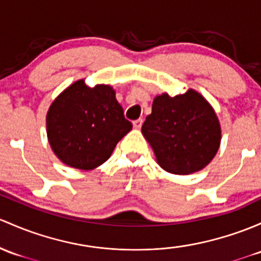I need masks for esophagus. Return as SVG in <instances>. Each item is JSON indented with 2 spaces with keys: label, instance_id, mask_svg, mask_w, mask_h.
I'll list each match as a JSON object with an SVG mask.
<instances>
[{
  "label": "esophagus",
  "instance_id": "obj_1",
  "mask_svg": "<svg viewBox=\"0 0 261 261\" xmlns=\"http://www.w3.org/2000/svg\"><path fill=\"white\" fill-rule=\"evenodd\" d=\"M133 125H134V127H135V128H140V127H141V125H142V119L135 120V121L133 122Z\"/></svg>",
  "mask_w": 261,
  "mask_h": 261
}]
</instances>
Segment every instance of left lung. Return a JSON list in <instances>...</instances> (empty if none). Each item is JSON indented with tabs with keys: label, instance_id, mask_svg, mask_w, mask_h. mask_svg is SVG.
I'll return each instance as SVG.
<instances>
[{
	"label": "left lung",
	"instance_id": "8db88e82",
	"mask_svg": "<svg viewBox=\"0 0 261 261\" xmlns=\"http://www.w3.org/2000/svg\"><path fill=\"white\" fill-rule=\"evenodd\" d=\"M141 131L159 165L176 175L204 169L216 155L221 141L215 111L194 90L174 97L156 96Z\"/></svg>",
	"mask_w": 261,
	"mask_h": 261
}]
</instances>
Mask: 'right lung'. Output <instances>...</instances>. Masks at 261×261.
<instances>
[{"instance_id": "obj_1", "label": "right lung", "mask_w": 261, "mask_h": 261, "mask_svg": "<svg viewBox=\"0 0 261 261\" xmlns=\"http://www.w3.org/2000/svg\"><path fill=\"white\" fill-rule=\"evenodd\" d=\"M46 126L55 155L80 170H92L105 163L133 128L111 86L89 87L84 80L73 82L55 98Z\"/></svg>"}]
</instances>
